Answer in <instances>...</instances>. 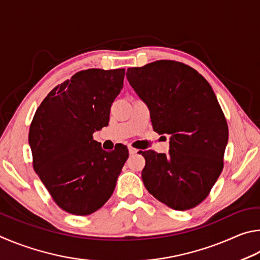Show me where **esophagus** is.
<instances>
[{"label":"esophagus","instance_id":"34e87169","mask_svg":"<svg viewBox=\"0 0 260 260\" xmlns=\"http://www.w3.org/2000/svg\"><path fill=\"white\" fill-rule=\"evenodd\" d=\"M127 148H129V153H130V154H136V153L138 152L137 149L134 148V147H131V146H129V147H127Z\"/></svg>","mask_w":260,"mask_h":260}]
</instances>
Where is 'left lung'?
I'll use <instances>...</instances> for the list:
<instances>
[{
	"instance_id": "obj_1",
	"label": "left lung",
	"mask_w": 260,
	"mask_h": 260,
	"mask_svg": "<svg viewBox=\"0 0 260 260\" xmlns=\"http://www.w3.org/2000/svg\"><path fill=\"white\" fill-rule=\"evenodd\" d=\"M126 77L147 104L154 131L170 135L169 155L142 154L145 187L175 210L195 208L224 168L229 126L215 92L198 71L175 60L127 68Z\"/></svg>"
}]
</instances>
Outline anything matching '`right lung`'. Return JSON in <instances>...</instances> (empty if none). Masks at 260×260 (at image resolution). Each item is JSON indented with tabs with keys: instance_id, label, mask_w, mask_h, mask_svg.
I'll use <instances>...</instances> for the list:
<instances>
[{
	"instance_id": "right-lung-1",
	"label": "right lung",
	"mask_w": 260,
	"mask_h": 260,
	"mask_svg": "<svg viewBox=\"0 0 260 260\" xmlns=\"http://www.w3.org/2000/svg\"><path fill=\"white\" fill-rule=\"evenodd\" d=\"M124 73V68L75 73L50 91L31 120L34 170L57 206L72 215H91L102 208L129 157L124 145L106 152L92 137L108 124Z\"/></svg>"
}]
</instances>
